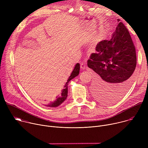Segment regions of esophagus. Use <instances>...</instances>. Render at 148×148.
Segmentation results:
<instances>
[{
	"instance_id": "obj_1",
	"label": "esophagus",
	"mask_w": 148,
	"mask_h": 148,
	"mask_svg": "<svg viewBox=\"0 0 148 148\" xmlns=\"http://www.w3.org/2000/svg\"><path fill=\"white\" fill-rule=\"evenodd\" d=\"M86 67H87V66H86V64H84V63H83V62L81 63V64H80V68H81V70L86 69Z\"/></svg>"
}]
</instances>
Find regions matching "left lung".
Here are the masks:
<instances>
[{
  "instance_id": "obj_1",
  "label": "left lung",
  "mask_w": 148,
  "mask_h": 148,
  "mask_svg": "<svg viewBox=\"0 0 148 148\" xmlns=\"http://www.w3.org/2000/svg\"><path fill=\"white\" fill-rule=\"evenodd\" d=\"M111 40L97 44L87 66L95 72L93 88L98 99L111 103L121 98L132 85L136 66V50L129 31L117 19Z\"/></svg>"
}]
</instances>
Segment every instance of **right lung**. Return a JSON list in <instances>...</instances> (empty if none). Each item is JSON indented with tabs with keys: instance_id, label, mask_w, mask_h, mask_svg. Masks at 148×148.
Here are the masks:
<instances>
[{
	"instance_id": "add662e5",
	"label": "right lung",
	"mask_w": 148,
	"mask_h": 148,
	"mask_svg": "<svg viewBox=\"0 0 148 148\" xmlns=\"http://www.w3.org/2000/svg\"><path fill=\"white\" fill-rule=\"evenodd\" d=\"M79 63H77L75 66V67L73 70V71H72L70 76L69 77V79H67V82L66 83L65 86H64V89H62V90L61 91V95L59 97H57V99H56L55 101L51 102L50 103L47 105L46 106L49 107H57L58 106H59L60 105H61L63 102H64L68 95V84L69 82H70V81H71V79H73V78H74L75 77H77L78 74H79Z\"/></svg>"
}]
</instances>
